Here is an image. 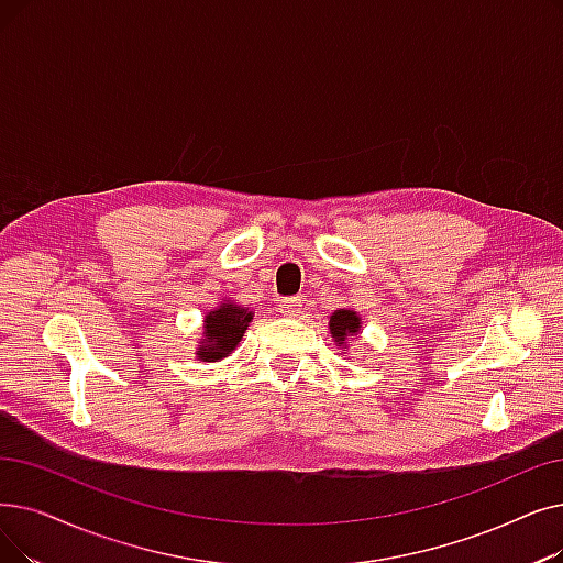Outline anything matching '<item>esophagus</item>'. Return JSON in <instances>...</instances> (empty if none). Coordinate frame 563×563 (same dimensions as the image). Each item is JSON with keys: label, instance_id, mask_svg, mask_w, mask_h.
<instances>
[{"label": "esophagus", "instance_id": "34e87169", "mask_svg": "<svg viewBox=\"0 0 563 563\" xmlns=\"http://www.w3.org/2000/svg\"><path fill=\"white\" fill-rule=\"evenodd\" d=\"M278 310H280L283 314H287V317H297V314L301 312V301H299V299H283Z\"/></svg>", "mask_w": 563, "mask_h": 563}]
</instances>
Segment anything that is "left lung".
<instances>
[{
	"instance_id": "obj_1",
	"label": "left lung",
	"mask_w": 563,
	"mask_h": 563,
	"mask_svg": "<svg viewBox=\"0 0 563 563\" xmlns=\"http://www.w3.org/2000/svg\"><path fill=\"white\" fill-rule=\"evenodd\" d=\"M329 331L335 347H342V352H347V338L358 335L361 331V314L352 308L333 310L329 317Z\"/></svg>"
}]
</instances>
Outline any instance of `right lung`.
Masks as SVG:
<instances>
[{
    "label": "right lung",
    "mask_w": 563,
    "mask_h": 563,
    "mask_svg": "<svg viewBox=\"0 0 563 563\" xmlns=\"http://www.w3.org/2000/svg\"><path fill=\"white\" fill-rule=\"evenodd\" d=\"M253 310L225 297L221 303L205 314L202 338L198 340V347H195V356L205 363H213L230 356L236 350L243 333H246L249 324L253 322Z\"/></svg>",
    "instance_id": "add662e5"
}]
</instances>
